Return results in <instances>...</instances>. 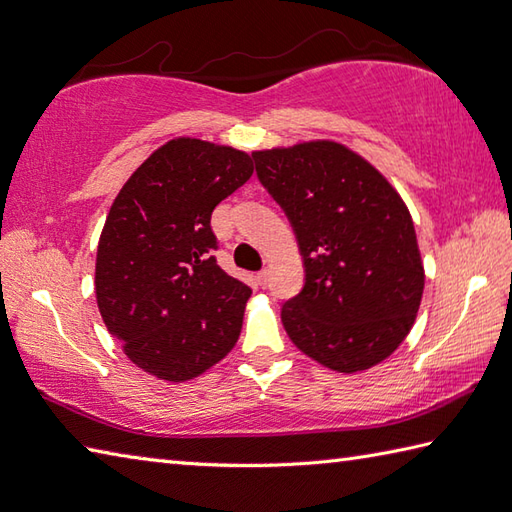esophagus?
Here are the masks:
<instances>
[{"label":"esophagus","mask_w":512,"mask_h":512,"mask_svg":"<svg viewBox=\"0 0 512 512\" xmlns=\"http://www.w3.org/2000/svg\"><path fill=\"white\" fill-rule=\"evenodd\" d=\"M257 284L262 286V288H266L270 284V273H268V270H259V273H257Z\"/></svg>","instance_id":"obj_1"}]
</instances>
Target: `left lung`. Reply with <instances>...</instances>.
<instances>
[{"label": "left lung", "instance_id": "8db88e82", "mask_svg": "<svg viewBox=\"0 0 512 512\" xmlns=\"http://www.w3.org/2000/svg\"><path fill=\"white\" fill-rule=\"evenodd\" d=\"M253 160L306 270L299 295L281 306L292 343L343 374L380 363L411 330L422 299L405 202L369 162L328 140L255 151Z\"/></svg>", "mask_w": 512, "mask_h": 512}]
</instances>
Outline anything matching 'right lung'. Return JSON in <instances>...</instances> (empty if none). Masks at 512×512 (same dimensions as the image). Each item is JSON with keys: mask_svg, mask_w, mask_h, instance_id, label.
<instances>
[{"mask_svg": "<svg viewBox=\"0 0 512 512\" xmlns=\"http://www.w3.org/2000/svg\"><path fill=\"white\" fill-rule=\"evenodd\" d=\"M250 176L244 151L176 138L116 195L96 253V301L145 372L180 383L237 343L253 290L217 266L211 213Z\"/></svg>", "mask_w": 512, "mask_h": 512, "instance_id": "add662e5", "label": "right lung"}]
</instances>
